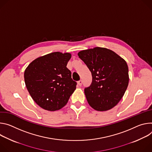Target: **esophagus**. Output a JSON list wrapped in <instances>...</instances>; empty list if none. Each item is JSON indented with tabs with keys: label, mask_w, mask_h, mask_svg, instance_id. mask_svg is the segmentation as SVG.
Returning <instances> with one entry per match:
<instances>
[{
	"label": "esophagus",
	"mask_w": 152,
	"mask_h": 152,
	"mask_svg": "<svg viewBox=\"0 0 152 152\" xmlns=\"http://www.w3.org/2000/svg\"><path fill=\"white\" fill-rule=\"evenodd\" d=\"M77 85H78V86H81V85H82V81H81V80L78 81L77 82Z\"/></svg>",
	"instance_id": "obj_1"
}]
</instances>
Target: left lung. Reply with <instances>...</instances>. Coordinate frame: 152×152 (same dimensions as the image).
Here are the masks:
<instances>
[{
	"instance_id": "obj_1",
	"label": "left lung",
	"mask_w": 152,
	"mask_h": 152,
	"mask_svg": "<svg viewBox=\"0 0 152 152\" xmlns=\"http://www.w3.org/2000/svg\"><path fill=\"white\" fill-rule=\"evenodd\" d=\"M78 56L92 73L91 85L85 89L89 104L98 111L111 109L120 102L129 85L126 61L105 48L83 50Z\"/></svg>"
}]
</instances>
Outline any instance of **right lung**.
Segmentation results:
<instances>
[{"instance_id": "1", "label": "right lung", "mask_w": 152, "mask_h": 152, "mask_svg": "<svg viewBox=\"0 0 152 152\" xmlns=\"http://www.w3.org/2000/svg\"><path fill=\"white\" fill-rule=\"evenodd\" d=\"M71 54L52 53L33 60L26 68V87L42 109L56 111L63 107L76 89L77 83L67 68Z\"/></svg>"}]
</instances>
